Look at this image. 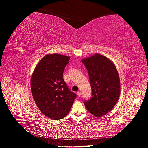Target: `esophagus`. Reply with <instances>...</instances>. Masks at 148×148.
Here are the masks:
<instances>
[{
    "label": "esophagus",
    "mask_w": 148,
    "mask_h": 148,
    "mask_svg": "<svg viewBox=\"0 0 148 148\" xmlns=\"http://www.w3.org/2000/svg\"><path fill=\"white\" fill-rule=\"evenodd\" d=\"M77 95H78V97H80V96H81V95H82V92L80 91H78V92H77Z\"/></svg>",
    "instance_id": "obj_1"
}]
</instances>
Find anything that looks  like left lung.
<instances>
[{
	"instance_id": "1",
	"label": "left lung",
	"mask_w": 148,
	"mask_h": 148,
	"mask_svg": "<svg viewBox=\"0 0 148 148\" xmlns=\"http://www.w3.org/2000/svg\"><path fill=\"white\" fill-rule=\"evenodd\" d=\"M86 67L91 84L92 96L84 101L87 110L97 117L106 115L117 102L120 83L113 62L99 53L82 60Z\"/></svg>"
}]
</instances>
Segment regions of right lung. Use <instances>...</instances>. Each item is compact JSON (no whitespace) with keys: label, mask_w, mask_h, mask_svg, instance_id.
Returning <instances> with one entry per match:
<instances>
[{"label":"right lung","mask_w":148,"mask_h":148,"mask_svg":"<svg viewBox=\"0 0 148 148\" xmlns=\"http://www.w3.org/2000/svg\"><path fill=\"white\" fill-rule=\"evenodd\" d=\"M70 59L56 53L46 55L36 66L31 77V89L34 100L39 109L49 119L65 117L77 97L63 78Z\"/></svg>","instance_id":"obj_1"}]
</instances>
